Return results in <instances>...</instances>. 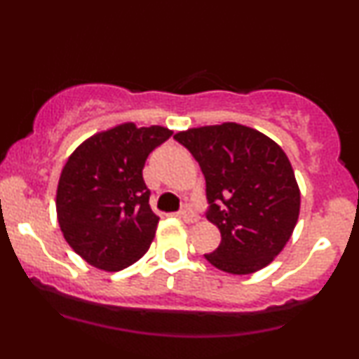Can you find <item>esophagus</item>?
I'll return each instance as SVG.
<instances>
[{
	"label": "esophagus",
	"mask_w": 359,
	"mask_h": 359,
	"mask_svg": "<svg viewBox=\"0 0 359 359\" xmlns=\"http://www.w3.org/2000/svg\"><path fill=\"white\" fill-rule=\"evenodd\" d=\"M179 214H180V217H182L185 222H196L197 219H199V216H197V214L192 211L191 205H184L182 211H180Z\"/></svg>",
	"instance_id": "obj_1"
}]
</instances>
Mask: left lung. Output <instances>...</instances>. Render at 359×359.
Wrapping results in <instances>:
<instances>
[{"instance_id": "obj_1", "label": "left lung", "mask_w": 359, "mask_h": 359, "mask_svg": "<svg viewBox=\"0 0 359 359\" xmlns=\"http://www.w3.org/2000/svg\"><path fill=\"white\" fill-rule=\"evenodd\" d=\"M205 179V217L221 243L204 255L226 273L248 275L273 259L294 233L300 191L285 151L273 140L238 123L191 128L174 135Z\"/></svg>"}]
</instances>
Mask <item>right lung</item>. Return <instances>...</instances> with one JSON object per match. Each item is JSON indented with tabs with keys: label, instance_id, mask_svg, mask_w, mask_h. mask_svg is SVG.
<instances>
[{
	"label": "right lung",
	"instance_id": "add662e5",
	"mask_svg": "<svg viewBox=\"0 0 359 359\" xmlns=\"http://www.w3.org/2000/svg\"><path fill=\"white\" fill-rule=\"evenodd\" d=\"M170 137L163 126L123 123L93 135L69 156L57 187V219L89 265L119 271L150 248L158 216L148 204L143 167Z\"/></svg>",
	"mask_w": 359,
	"mask_h": 359
}]
</instances>
